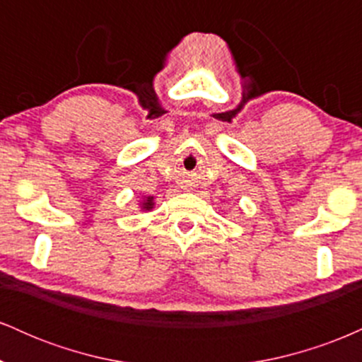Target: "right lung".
<instances>
[{"instance_id": "add662e5", "label": "right lung", "mask_w": 362, "mask_h": 362, "mask_svg": "<svg viewBox=\"0 0 362 362\" xmlns=\"http://www.w3.org/2000/svg\"><path fill=\"white\" fill-rule=\"evenodd\" d=\"M143 207H144V209H151V207H153V201H151V197H148V201H146V202H143Z\"/></svg>"}]
</instances>
